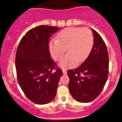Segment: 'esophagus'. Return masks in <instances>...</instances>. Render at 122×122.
I'll use <instances>...</instances> for the list:
<instances>
[{
    "label": "esophagus",
    "mask_w": 122,
    "mask_h": 122,
    "mask_svg": "<svg viewBox=\"0 0 122 122\" xmlns=\"http://www.w3.org/2000/svg\"><path fill=\"white\" fill-rule=\"evenodd\" d=\"M62 71H63V74H67V71L66 70H65V69H63Z\"/></svg>",
    "instance_id": "1"
}]
</instances>
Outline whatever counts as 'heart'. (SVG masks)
<instances>
[{
  "label": "heart",
  "mask_w": 122,
  "mask_h": 122,
  "mask_svg": "<svg viewBox=\"0 0 122 122\" xmlns=\"http://www.w3.org/2000/svg\"><path fill=\"white\" fill-rule=\"evenodd\" d=\"M94 45V36L88 28L70 27L61 30L57 40L49 44L51 55L56 61L63 57L67 48L68 54L59 63L62 69H69L79 65L87 59Z\"/></svg>",
  "instance_id": "1"
}]
</instances>
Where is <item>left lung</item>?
Segmentation results:
<instances>
[{
    "mask_svg": "<svg viewBox=\"0 0 122 122\" xmlns=\"http://www.w3.org/2000/svg\"><path fill=\"white\" fill-rule=\"evenodd\" d=\"M94 45L80 66L67 71L69 89L77 101L90 102L102 91L109 73V56L107 46L100 35L92 29Z\"/></svg>",
    "mask_w": 122,
    "mask_h": 122,
    "instance_id": "8db88e82",
    "label": "left lung"
}]
</instances>
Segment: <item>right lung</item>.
I'll return each mask as SVG.
<instances>
[{"mask_svg":"<svg viewBox=\"0 0 122 122\" xmlns=\"http://www.w3.org/2000/svg\"><path fill=\"white\" fill-rule=\"evenodd\" d=\"M59 29L48 25L35 27L22 38L17 49L18 82L26 97L36 104H46L54 99L62 76L49 50V38Z\"/></svg>","mask_w":122,"mask_h":122,"instance_id":"1","label":"right lung"}]
</instances>
